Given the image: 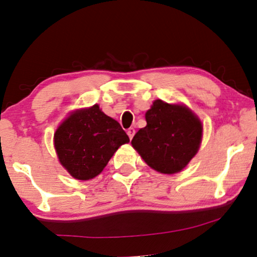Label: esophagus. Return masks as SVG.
Returning a JSON list of instances; mask_svg holds the SVG:
<instances>
[{"label": "esophagus", "instance_id": "esophagus-1", "mask_svg": "<svg viewBox=\"0 0 257 257\" xmlns=\"http://www.w3.org/2000/svg\"><path fill=\"white\" fill-rule=\"evenodd\" d=\"M127 134H128L129 139H130V140H133L134 135H135V129H134V128H129V129L127 130Z\"/></svg>", "mask_w": 257, "mask_h": 257}]
</instances>
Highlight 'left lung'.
Instances as JSON below:
<instances>
[{
    "label": "left lung",
    "mask_w": 257,
    "mask_h": 257,
    "mask_svg": "<svg viewBox=\"0 0 257 257\" xmlns=\"http://www.w3.org/2000/svg\"><path fill=\"white\" fill-rule=\"evenodd\" d=\"M147 125L134 136L132 144L144 162L164 174L183 170L196 155L203 125L187 106L155 100L145 113Z\"/></svg>",
    "instance_id": "left-lung-1"
}]
</instances>
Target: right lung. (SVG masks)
I'll list each match as a JSON object with an SVG mask.
<instances>
[{"mask_svg":"<svg viewBox=\"0 0 257 257\" xmlns=\"http://www.w3.org/2000/svg\"><path fill=\"white\" fill-rule=\"evenodd\" d=\"M128 142L120 123L101 112L97 104L72 112L54 134L61 165L77 180L100 174L114 152Z\"/></svg>","mask_w":257,"mask_h":257,"instance_id":"1","label":"right lung"}]
</instances>
